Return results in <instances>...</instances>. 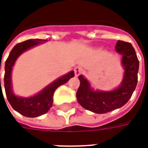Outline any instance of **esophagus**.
<instances>
[{
    "label": "esophagus",
    "mask_w": 148,
    "mask_h": 148,
    "mask_svg": "<svg viewBox=\"0 0 148 148\" xmlns=\"http://www.w3.org/2000/svg\"><path fill=\"white\" fill-rule=\"evenodd\" d=\"M82 69L80 66H77V67L74 68V74H75V76H78L79 74H82Z\"/></svg>",
    "instance_id": "esophagus-1"
}]
</instances>
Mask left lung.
<instances>
[{
    "label": "left lung",
    "mask_w": 148,
    "mask_h": 148,
    "mask_svg": "<svg viewBox=\"0 0 148 148\" xmlns=\"http://www.w3.org/2000/svg\"><path fill=\"white\" fill-rule=\"evenodd\" d=\"M116 51L122 55V66L124 68L123 81L121 86L112 91L94 90L90 82L80 75V86L77 91V100L84 109L101 114L119 109L130 99L138 81L139 60L130 42L118 40Z\"/></svg>",
    "instance_id": "1"
}]
</instances>
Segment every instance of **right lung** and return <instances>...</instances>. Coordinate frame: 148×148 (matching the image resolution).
<instances>
[{
    "mask_svg": "<svg viewBox=\"0 0 148 148\" xmlns=\"http://www.w3.org/2000/svg\"><path fill=\"white\" fill-rule=\"evenodd\" d=\"M43 41L44 40L42 39H28L24 42L17 43L12 48L7 60L5 62L4 83H5V90L7 99L14 110L27 117H37L47 112L50 108H51L52 103H53V95L55 90L58 86L67 82L71 77L74 76V71L69 72L68 74H65L62 77H59L58 79L53 82L48 86L46 87L45 89H43L41 92L37 93L35 96L25 98L15 95L12 90L11 80L12 70V66H14L15 62L23 52L34 46L38 45L39 43Z\"/></svg>",
    "mask_w": 148,
    "mask_h": 148,
    "instance_id": "add662e5",
    "label": "right lung"
}]
</instances>
